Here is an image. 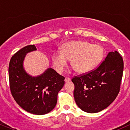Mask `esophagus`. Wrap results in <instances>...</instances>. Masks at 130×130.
I'll list each match as a JSON object with an SVG mask.
<instances>
[{
    "label": "esophagus",
    "instance_id": "esophagus-1",
    "mask_svg": "<svg viewBox=\"0 0 130 130\" xmlns=\"http://www.w3.org/2000/svg\"><path fill=\"white\" fill-rule=\"evenodd\" d=\"M70 80H71V79H70V77H65V83H68V82L70 81Z\"/></svg>",
    "mask_w": 130,
    "mask_h": 130
}]
</instances>
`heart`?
<instances>
[{"label": "heart", "mask_w": 130, "mask_h": 130, "mask_svg": "<svg viewBox=\"0 0 130 130\" xmlns=\"http://www.w3.org/2000/svg\"><path fill=\"white\" fill-rule=\"evenodd\" d=\"M104 57V50L99 44H92L85 41L74 40L63 44L61 51L54 53L52 60L55 69L63 72L71 59V65L79 73L89 72L97 67Z\"/></svg>", "instance_id": "obj_1"}]
</instances>
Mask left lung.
<instances>
[{
  "instance_id": "1",
  "label": "left lung",
  "mask_w": 130,
  "mask_h": 130,
  "mask_svg": "<svg viewBox=\"0 0 130 130\" xmlns=\"http://www.w3.org/2000/svg\"><path fill=\"white\" fill-rule=\"evenodd\" d=\"M123 61L117 51L109 52L96 69L74 76V98L83 111L96 113L106 108L119 93Z\"/></svg>"
}]
</instances>
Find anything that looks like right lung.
I'll return each mask as SVG.
<instances>
[{
	"label": "right lung",
	"mask_w": 130,
	"mask_h": 130,
	"mask_svg": "<svg viewBox=\"0 0 130 130\" xmlns=\"http://www.w3.org/2000/svg\"><path fill=\"white\" fill-rule=\"evenodd\" d=\"M37 50L34 44L21 49L11 58L8 68L10 88L14 100L28 112L43 115L56 106L57 95L65 84V77L53 68L42 74L33 77L24 69L26 54Z\"/></svg>",
	"instance_id": "1"
}]
</instances>
